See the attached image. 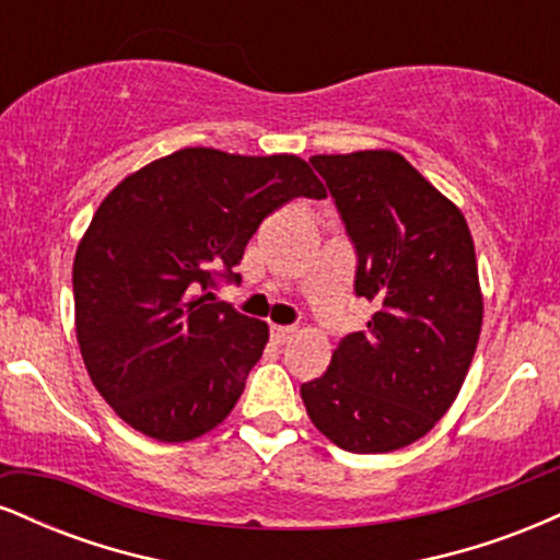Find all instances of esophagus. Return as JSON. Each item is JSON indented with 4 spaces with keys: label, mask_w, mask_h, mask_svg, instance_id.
I'll list each match as a JSON object with an SVG mask.
<instances>
[{
    "label": "esophagus",
    "mask_w": 560,
    "mask_h": 560,
    "mask_svg": "<svg viewBox=\"0 0 560 560\" xmlns=\"http://www.w3.org/2000/svg\"><path fill=\"white\" fill-rule=\"evenodd\" d=\"M294 331H298V329H294V326H271V337L279 345H284L287 339H292Z\"/></svg>",
    "instance_id": "1"
}]
</instances>
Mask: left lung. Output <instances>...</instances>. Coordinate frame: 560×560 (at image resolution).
I'll return each mask as SVG.
<instances>
[{
	"label": "left lung",
	"mask_w": 560,
	"mask_h": 560,
	"mask_svg": "<svg viewBox=\"0 0 560 560\" xmlns=\"http://www.w3.org/2000/svg\"><path fill=\"white\" fill-rule=\"evenodd\" d=\"M358 249L355 292L374 302L324 376L300 395L350 453L413 445L455 402L477 352L485 298L464 213L400 152L313 155Z\"/></svg>",
	"instance_id": "1"
}]
</instances>
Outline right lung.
<instances>
[{
  "mask_svg": "<svg viewBox=\"0 0 560 560\" xmlns=\"http://www.w3.org/2000/svg\"><path fill=\"white\" fill-rule=\"evenodd\" d=\"M294 197H326L298 155L184 147L128 173L73 260L75 337L92 384L158 442L208 434L234 410L268 342L266 320L215 302L244 247Z\"/></svg>",
  "mask_w": 560,
  "mask_h": 560,
  "instance_id": "obj_1",
  "label": "right lung"
}]
</instances>
